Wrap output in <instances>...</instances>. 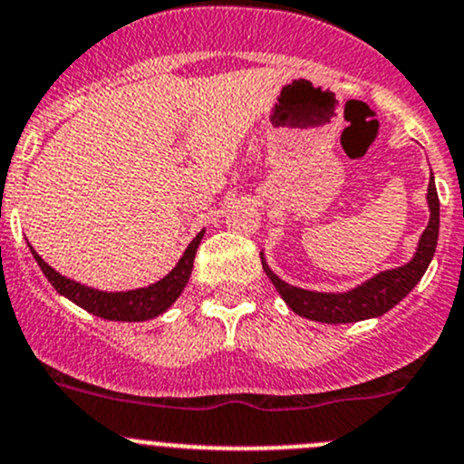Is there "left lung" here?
I'll use <instances>...</instances> for the list:
<instances>
[{
  "mask_svg": "<svg viewBox=\"0 0 464 464\" xmlns=\"http://www.w3.org/2000/svg\"><path fill=\"white\" fill-rule=\"evenodd\" d=\"M427 205H429V223L420 237L418 247H415L413 259L404 266L382 270L366 279L364 284L346 290V293H317V290L297 288V285L285 284L284 279L272 272L267 266L264 252H261V264L267 279L281 295L285 305L299 317L313 319V322L324 324H353L362 319L380 317L389 313L393 305H398L404 297L415 288L422 275L431 264L438 246V232H440V200H438L436 180L433 174L429 176L427 188Z\"/></svg>",
  "mask_w": 464,
  "mask_h": 464,
  "instance_id": "1",
  "label": "left lung"
}]
</instances>
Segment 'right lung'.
<instances>
[{"label":"right lung","instance_id":"obj_1","mask_svg":"<svg viewBox=\"0 0 464 464\" xmlns=\"http://www.w3.org/2000/svg\"><path fill=\"white\" fill-rule=\"evenodd\" d=\"M203 237L205 230H200L197 237L192 238L188 250L183 252L179 264L174 266V270H171L169 275L162 276L160 281L147 285V288L122 290V293H107V290L91 288V285L69 279V276L60 275V272L46 264V261L33 250L31 243H28V247H31L33 259L37 261L40 270L44 272L46 279L51 281V285H53L62 297H66L69 302L84 308L87 313L95 314V317L109 319V322H147V319H154L165 313V310L180 297V293H183L185 285H188L189 275H192L194 256H197L198 243Z\"/></svg>","mask_w":464,"mask_h":464}]
</instances>
